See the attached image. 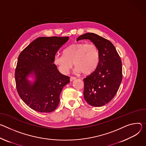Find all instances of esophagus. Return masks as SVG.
Listing matches in <instances>:
<instances>
[{
  "label": "esophagus",
  "instance_id": "esophagus-1",
  "mask_svg": "<svg viewBox=\"0 0 146 146\" xmlns=\"http://www.w3.org/2000/svg\"><path fill=\"white\" fill-rule=\"evenodd\" d=\"M76 78H75V77H74V76H71L70 77V81H72V80H75V79H76Z\"/></svg>",
  "mask_w": 146,
  "mask_h": 146
}]
</instances>
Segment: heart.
Returning a JSON list of instances; mask_svg holds the SVG:
<instances>
[{"mask_svg":"<svg viewBox=\"0 0 146 146\" xmlns=\"http://www.w3.org/2000/svg\"><path fill=\"white\" fill-rule=\"evenodd\" d=\"M99 62V50L93 43L72 44L65 48L63 55L57 54L54 58V64L64 74L69 72L74 63L76 72L89 75L96 70Z\"/></svg>","mask_w":146,"mask_h":146,"instance_id":"1","label":"heart"}]
</instances>
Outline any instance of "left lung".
<instances>
[{
    "mask_svg": "<svg viewBox=\"0 0 146 146\" xmlns=\"http://www.w3.org/2000/svg\"><path fill=\"white\" fill-rule=\"evenodd\" d=\"M89 39L98 47L100 62L96 70L84 79V99L92 106L101 107L109 103L117 93L122 79L121 58L108 40L93 33H86L76 40Z\"/></svg>",
    "mask_w": 146,
    "mask_h": 146,
    "instance_id": "1",
    "label": "left lung"
}]
</instances>
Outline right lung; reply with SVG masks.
I'll return each mask as SVG.
<instances>
[{
    "mask_svg": "<svg viewBox=\"0 0 146 146\" xmlns=\"http://www.w3.org/2000/svg\"><path fill=\"white\" fill-rule=\"evenodd\" d=\"M69 37H40L20 54L15 71L16 88L23 102L40 112H50L57 107L60 94L70 77L61 74L54 64L59 48ZM33 77L31 82L27 78Z\"/></svg>",
    "mask_w": 146,
    "mask_h": 146,
    "instance_id": "obj_1",
    "label": "right lung"
}]
</instances>
